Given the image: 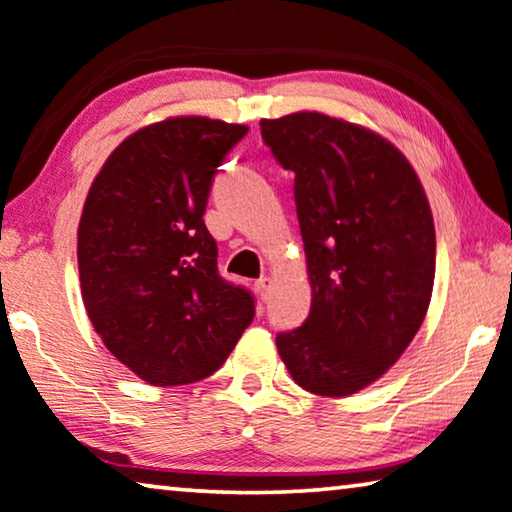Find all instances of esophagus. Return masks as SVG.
Returning <instances> with one entry per match:
<instances>
[{
	"label": "esophagus",
	"mask_w": 512,
	"mask_h": 512,
	"mask_svg": "<svg viewBox=\"0 0 512 512\" xmlns=\"http://www.w3.org/2000/svg\"><path fill=\"white\" fill-rule=\"evenodd\" d=\"M255 287H257V292H259V297H262L264 301L271 297V290H273V278H269V276H264V278H259L257 283H255Z\"/></svg>",
	"instance_id": "esophagus-1"
}]
</instances>
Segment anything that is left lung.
Here are the masks:
<instances>
[{
  "label": "left lung",
  "mask_w": 512,
  "mask_h": 512,
  "mask_svg": "<svg viewBox=\"0 0 512 512\" xmlns=\"http://www.w3.org/2000/svg\"><path fill=\"white\" fill-rule=\"evenodd\" d=\"M294 171L311 313L276 336L294 383L350 397L390 371L427 315L436 273L429 199L406 155L355 122L318 111L259 120Z\"/></svg>",
  "instance_id": "obj_1"
}]
</instances>
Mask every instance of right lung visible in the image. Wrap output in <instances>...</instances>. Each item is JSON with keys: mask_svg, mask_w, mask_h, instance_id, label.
I'll list each match as a JSON object with an SVG mask.
<instances>
[{"mask_svg": "<svg viewBox=\"0 0 512 512\" xmlns=\"http://www.w3.org/2000/svg\"><path fill=\"white\" fill-rule=\"evenodd\" d=\"M246 132L204 115L153 122L90 185L78 222L85 311L111 355L148 385L208 378L253 322V297L220 278L204 225L213 176Z\"/></svg>", "mask_w": 512, "mask_h": 512, "instance_id": "1", "label": "right lung"}]
</instances>
